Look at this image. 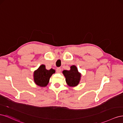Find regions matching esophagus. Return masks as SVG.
<instances>
[{"label": "esophagus", "instance_id": "34e87169", "mask_svg": "<svg viewBox=\"0 0 123 123\" xmlns=\"http://www.w3.org/2000/svg\"><path fill=\"white\" fill-rule=\"evenodd\" d=\"M61 71V68H57L56 69V72H57V73H60Z\"/></svg>", "mask_w": 123, "mask_h": 123}]
</instances>
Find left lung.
Wrapping results in <instances>:
<instances>
[{
  "label": "left lung",
  "instance_id": "1",
  "mask_svg": "<svg viewBox=\"0 0 123 123\" xmlns=\"http://www.w3.org/2000/svg\"><path fill=\"white\" fill-rule=\"evenodd\" d=\"M66 78L67 84L70 87H75L79 84L81 74L78 71L76 67L74 65L71 66L70 70H64L62 71Z\"/></svg>",
  "mask_w": 123,
  "mask_h": 123
}]
</instances>
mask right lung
I'll return each mask as SVG.
<instances>
[{"label":"right lung","mask_w":123,"mask_h":123,"mask_svg":"<svg viewBox=\"0 0 123 123\" xmlns=\"http://www.w3.org/2000/svg\"><path fill=\"white\" fill-rule=\"evenodd\" d=\"M55 72V70H47L46 66L42 65L34 72V80L35 83L40 87H46L49 82L50 78Z\"/></svg>","instance_id":"1"}]
</instances>
